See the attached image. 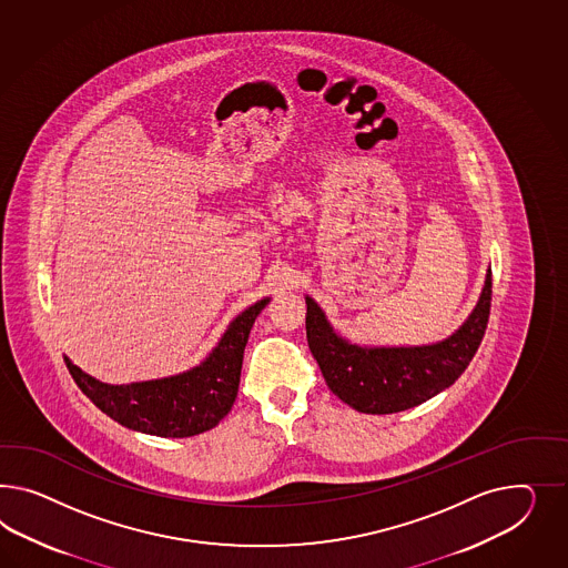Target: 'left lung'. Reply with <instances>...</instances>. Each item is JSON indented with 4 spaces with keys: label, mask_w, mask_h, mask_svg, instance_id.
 Here are the masks:
<instances>
[{
    "label": "left lung",
    "mask_w": 568,
    "mask_h": 568,
    "mask_svg": "<svg viewBox=\"0 0 568 568\" xmlns=\"http://www.w3.org/2000/svg\"><path fill=\"white\" fill-rule=\"evenodd\" d=\"M488 268L476 307L459 328L428 345H359L335 331L323 307L306 295L310 352L338 399L362 414H399L436 397L459 378L484 338L490 316Z\"/></svg>",
    "instance_id": "left-lung-1"
}]
</instances>
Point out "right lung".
<instances>
[{"instance_id":"right-lung-1","label":"right lung","mask_w":568,"mask_h":568,"mask_svg":"<svg viewBox=\"0 0 568 568\" xmlns=\"http://www.w3.org/2000/svg\"><path fill=\"white\" fill-rule=\"evenodd\" d=\"M268 302L271 297H262L237 314L199 366L165 378L101 383L74 366L70 357L63 359L78 388L113 422L161 438L196 436L215 428L230 414L237 397L245 343Z\"/></svg>"}]
</instances>
